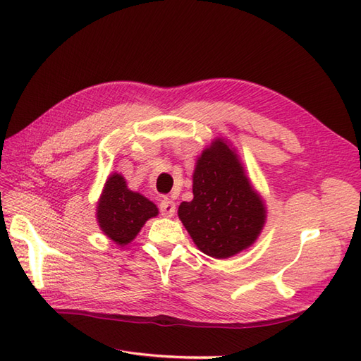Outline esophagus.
<instances>
[{
  "mask_svg": "<svg viewBox=\"0 0 361 361\" xmlns=\"http://www.w3.org/2000/svg\"><path fill=\"white\" fill-rule=\"evenodd\" d=\"M159 211L164 216H171L174 212H176V204L171 202L170 199H164L159 203Z\"/></svg>",
  "mask_w": 361,
  "mask_h": 361,
  "instance_id": "34e87169",
  "label": "esophagus"
}]
</instances>
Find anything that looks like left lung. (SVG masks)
I'll return each instance as SVG.
<instances>
[{
    "label": "left lung",
    "mask_w": 361,
    "mask_h": 361,
    "mask_svg": "<svg viewBox=\"0 0 361 361\" xmlns=\"http://www.w3.org/2000/svg\"><path fill=\"white\" fill-rule=\"evenodd\" d=\"M192 194L178 214L204 255L226 259L256 241L265 223V206L224 141H215L197 159Z\"/></svg>",
    "instance_id": "left-lung-1"
}]
</instances>
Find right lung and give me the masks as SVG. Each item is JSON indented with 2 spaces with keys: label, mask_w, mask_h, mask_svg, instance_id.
I'll use <instances>...</instances> for the list:
<instances>
[{
  "label": "right lung",
  "mask_w": 361,
  "mask_h": 361,
  "mask_svg": "<svg viewBox=\"0 0 361 361\" xmlns=\"http://www.w3.org/2000/svg\"><path fill=\"white\" fill-rule=\"evenodd\" d=\"M158 215V207L145 195L129 191L125 179L114 173L108 178L97 203V221L102 232L118 245L133 241L149 218Z\"/></svg>",
  "instance_id": "obj_1"
}]
</instances>
